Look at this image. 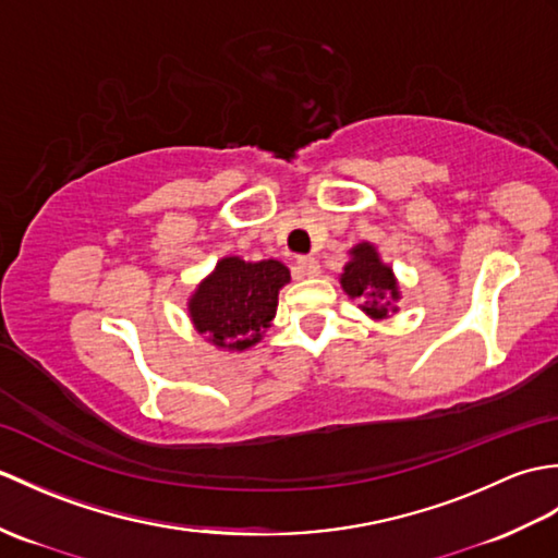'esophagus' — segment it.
I'll return each mask as SVG.
<instances>
[{
    "label": "esophagus",
    "mask_w": 558,
    "mask_h": 558,
    "mask_svg": "<svg viewBox=\"0 0 558 558\" xmlns=\"http://www.w3.org/2000/svg\"><path fill=\"white\" fill-rule=\"evenodd\" d=\"M298 272L302 278L318 276V260L314 256H300L298 258Z\"/></svg>",
    "instance_id": "obj_1"
}]
</instances>
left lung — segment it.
<instances>
[{"label":"left lung","instance_id":"obj_1","mask_svg":"<svg viewBox=\"0 0 558 558\" xmlns=\"http://www.w3.org/2000/svg\"><path fill=\"white\" fill-rule=\"evenodd\" d=\"M350 260L340 272V288L350 300H357L360 310L384 322L400 312V282L393 272V266L384 264L381 254L372 242H360L350 248Z\"/></svg>","mask_w":558,"mask_h":558}]
</instances>
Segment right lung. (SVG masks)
Returning <instances> with one entry per match:
<instances>
[{"label": "right lung", "instance_id": "1", "mask_svg": "<svg viewBox=\"0 0 558 558\" xmlns=\"http://www.w3.org/2000/svg\"><path fill=\"white\" fill-rule=\"evenodd\" d=\"M290 270L278 258L222 256L189 294L186 312L198 336L222 352H244L260 342L278 312Z\"/></svg>", "mask_w": 558, "mask_h": 558}]
</instances>
